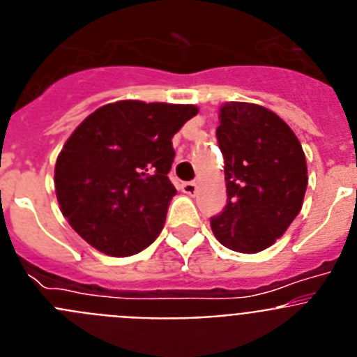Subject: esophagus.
Returning a JSON list of instances; mask_svg holds the SVG:
<instances>
[{
	"mask_svg": "<svg viewBox=\"0 0 357 357\" xmlns=\"http://www.w3.org/2000/svg\"><path fill=\"white\" fill-rule=\"evenodd\" d=\"M197 182H184V184H182V191H184L185 195H195L197 193Z\"/></svg>",
	"mask_w": 357,
	"mask_h": 357,
	"instance_id": "34e87169",
	"label": "esophagus"
}]
</instances>
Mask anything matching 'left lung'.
<instances>
[{"label": "left lung", "mask_w": 357, "mask_h": 357, "mask_svg": "<svg viewBox=\"0 0 357 357\" xmlns=\"http://www.w3.org/2000/svg\"><path fill=\"white\" fill-rule=\"evenodd\" d=\"M227 206L211 218L223 247L255 254L272 247L301 213L307 164L301 141L275 112L245 102L220 109Z\"/></svg>", "instance_id": "1"}]
</instances>
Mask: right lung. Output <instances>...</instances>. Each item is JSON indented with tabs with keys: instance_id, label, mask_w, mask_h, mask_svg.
I'll use <instances>...</instances> for the list:
<instances>
[{
	"instance_id": "right-lung-1",
	"label": "right lung",
	"mask_w": 357,
	"mask_h": 357,
	"mask_svg": "<svg viewBox=\"0 0 357 357\" xmlns=\"http://www.w3.org/2000/svg\"><path fill=\"white\" fill-rule=\"evenodd\" d=\"M195 105L121 100L75 128L55 164V193L69 225L91 247L127 257L155 241L176 189L173 135Z\"/></svg>"
}]
</instances>
